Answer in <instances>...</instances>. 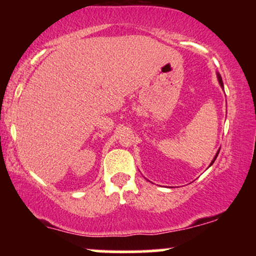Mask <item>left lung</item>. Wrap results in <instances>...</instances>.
<instances>
[{
  "label": "left lung",
  "instance_id": "8db88e82",
  "mask_svg": "<svg viewBox=\"0 0 256 256\" xmlns=\"http://www.w3.org/2000/svg\"><path fill=\"white\" fill-rule=\"evenodd\" d=\"M218 79H219V83H220V85H222V77H220V74H218ZM218 154H219V152H216V158H213V161H212V164L214 162V161H216V156H218ZM212 164H210V165H212Z\"/></svg>",
  "mask_w": 256,
  "mask_h": 256
}]
</instances>
